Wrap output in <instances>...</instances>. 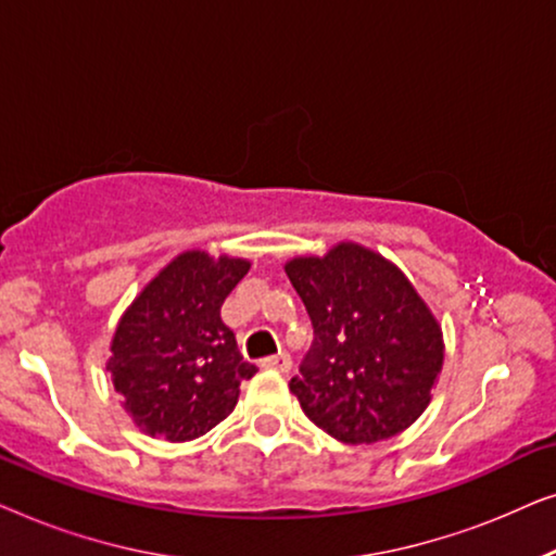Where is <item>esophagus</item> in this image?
<instances>
[{
    "mask_svg": "<svg viewBox=\"0 0 556 556\" xmlns=\"http://www.w3.org/2000/svg\"><path fill=\"white\" fill-rule=\"evenodd\" d=\"M261 367H265V369H276V371H288V369L293 367V362H291V356H288L286 352H280V354L265 356V359L261 362Z\"/></svg>",
    "mask_w": 556,
    "mask_h": 556,
    "instance_id": "34e87169",
    "label": "esophagus"
}]
</instances>
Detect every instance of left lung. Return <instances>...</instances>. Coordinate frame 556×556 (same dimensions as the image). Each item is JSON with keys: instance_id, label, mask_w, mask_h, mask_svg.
Instances as JSON below:
<instances>
[{"instance_id": "8db88e82", "label": "left lung", "mask_w": 556, "mask_h": 556, "mask_svg": "<svg viewBox=\"0 0 556 556\" xmlns=\"http://www.w3.org/2000/svg\"><path fill=\"white\" fill-rule=\"evenodd\" d=\"M314 324L291 392L341 443H377L409 428L443 367V333L400 268L341 242L286 265Z\"/></svg>"}]
</instances>
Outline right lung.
I'll return each instance as SVG.
<instances>
[{
    "mask_svg": "<svg viewBox=\"0 0 556 556\" xmlns=\"http://www.w3.org/2000/svg\"><path fill=\"white\" fill-rule=\"evenodd\" d=\"M250 268L192 250L172 261L121 318L109 371L126 413L149 435L185 443L223 422L240 382L257 371L242 359L219 308Z\"/></svg>",
    "mask_w": 556,
    "mask_h": 556,
    "instance_id": "obj_1",
    "label": "right lung"
}]
</instances>
